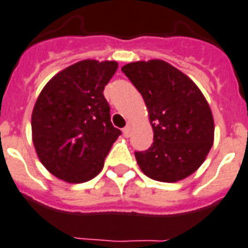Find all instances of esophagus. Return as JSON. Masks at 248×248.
Instances as JSON below:
<instances>
[{
    "instance_id": "obj_1",
    "label": "esophagus",
    "mask_w": 248,
    "mask_h": 248,
    "mask_svg": "<svg viewBox=\"0 0 248 248\" xmlns=\"http://www.w3.org/2000/svg\"><path fill=\"white\" fill-rule=\"evenodd\" d=\"M122 132H124V135L126 136V138H128V136L131 135V127H130V126H126V127L122 130Z\"/></svg>"
}]
</instances>
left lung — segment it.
I'll list each match as a JSON object with an SVG mask.
<instances>
[{
  "label": "left lung",
  "instance_id": "8db88e82",
  "mask_svg": "<svg viewBox=\"0 0 248 248\" xmlns=\"http://www.w3.org/2000/svg\"><path fill=\"white\" fill-rule=\"evenodd\" d=\"M122 72L140 92L149 112L154 142L135 152L152 180L177 182L202 164L214 141L210 107L192 80L162 60L132 62Z\"/></svg>",
  "mask_w": 248,
  "mask_h": 248
}]
</instances>
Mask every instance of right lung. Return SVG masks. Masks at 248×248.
Wrapping results in <instances>:
<instances>
[{"instance_id": "add662e5", "label": "right lung", "mask_w": 248, "mask_h": 248, "mask_svg": "<svg viewBox=\"0 0 248 248\" xmlns=\"http://www.w3.org/2000/svg\"><path fill=\"white\" fill-rule=\"evenodd\" d=\"M117 67L114 61L84 60L58 72L38 96L33 144L42 164L57 178L86 182L103 168L121 135L103 94Z\"/></svg>"}]
</instances>
